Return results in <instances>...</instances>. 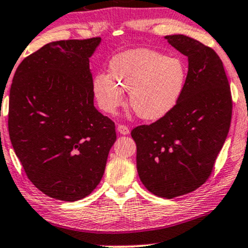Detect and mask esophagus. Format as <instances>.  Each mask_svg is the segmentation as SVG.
Instances as JSON below:
<instances>
[{"label":"esophagus","instance_id":"1","mask_svg":"<svg viewBox=\"0 0 248 248\" xmlns=\"http://www.w3.org/2000/svg\"><path fill=\"white\" fill-rule=\"evenodd\" d=\"M118 132L122 134V135H128V134H129V128H128L127 126H124V124H119Z\"/></svg>","mask_w":248,"mask_h":248}]
</instances>
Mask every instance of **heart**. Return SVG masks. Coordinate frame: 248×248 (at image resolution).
<instances>
[{
	"label": "heart",
	"instance_id": "b5f03b06",
	"mask_svg": "<svg viewBox=\"0 0 248 248\" xmlns=\"http://www.w3.org/2000/svg\"><path fill=\"white\" fill-rule=\"evenodd\" d=\"M187 79V67L179 57H169L153 49L128 50L109 62V75L96 73L93 93L99 107L114 114L124 104V91L129 105L142 120L155 121L177 105Z\"/></svg>",
	"mask_w": 248,
	"mask_h": 248
}]
</instances>
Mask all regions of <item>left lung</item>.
I'll return each instance as SVG.
<instances>
[{"mask_svg": "<svg viewBox=\"0 0 248 248\" xmlns=\"http://www.w3.org/2000/svg\"><path fill=\"white\" fill-rule=\"evenodd\" d=\"M166 38L187 57L186 88L167 115L135 127L132 138L143 186L171 199L195 191L211 176L231 126L232 95L223 62L212 47L184 35Z\"/></svg>", "mask_w": 248, "mask_h": 248, "instance_id": "obj_1", "label": "left lung"}]
</instances>
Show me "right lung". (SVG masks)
<instances>
[{"instance_id":"1","label":"right lung","mask_w":248,"mask_h":248,"mask_svg":"<svg viewBox=\"0 0 248 248\" xmlns=\"http://www.w3.org/2000/svg\"><path fill=\"white\" fill-rule=\"evenodd\" d=\"M100 37L57 41L22 61L10 87L8 129L28 178L76 202L100 183L115 124L93 105L90 57Z\"/></svg>"}]
</instances>
